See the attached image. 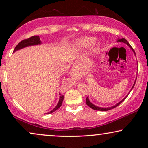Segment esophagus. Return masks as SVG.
<instances>
[{"label": "esophagus", "instance_id": "obj_1", "mask_svg": "<svg viewBox=\"0 0 148 148\" xmlns=\"http://www.w3.org/2000/svg\"><path fill=\"white\" fill-rule=\"evenodd\" d=\"M73 73V71H71V75H72V73Z\"/></svg>", "mask_w": 148, "mask_h": 148}]
</instances>
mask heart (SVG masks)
Returning <instances> with one entry per match:
<instances>
[{"label":"heart","instance_id":"b5f03b06","mask_svg":"<svg viewBox=\"0 0 148 148\" xmlns=\"http://www.w3.org/2000/svg\"><path fill=\"white\" fill-rule=\"evenodd\" d=\"M95 38L93 37H83L77 39L73 44V48L78 51H84L92 45V52H96L100 50L101 44L99 42H94Z\"/></svg>","mask_w":148,"mask_h":148}]
</instances>
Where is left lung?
I'll list each match as a JSON object with an SVG mask.
<instances>
[{
	"instance_id": "8db88e82",
	"label": "left lung",
	"mask_w": 148,
	"mask_h": 148,
	"mask_svg": "<svg viewBox=\"0 0 148 148\" xmlns=\"http://www.w3.org/2000/svg\"><path fill=\"white\" fill-rule=\"evenodd\" d=\"M116 42H122V43H124V44H127V45L128 46H129V48H130L132 50V51L133 52V53H134V54H135V51H134V50L133 49L132 47H131V45H130V44H129V42L127 41V40H126V39H125V38H122V39H118V40H116ZM136 79H137V78L135 79V82H134V84H133V86H132V88H131V90L129 91V94H127V96H125V98H123L122 100H121L120 102H118V103H117V104H115V105H114V106H110V107H105V108H104V107H99V106H96V105H94V104H92V103L90 102V100H89V98H88H88H86V104L88 105V106H90L91 108L94 109V110H100V111H106V110H111V109H112V108H114L115 107L118 106L119 105L121 104V103H122V102H123V101H124V100H125V99H126L127 97L128 96V95L129 94V93L131 92V91L132 90V89L133 88V87H134V86H135V82H136Z\"/></svg>"
}]
</instances>
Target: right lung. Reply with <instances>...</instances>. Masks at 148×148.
Returning a JSON list of instances; mask_svg holds the SVG:
<instances>
[{
	"label": "right lung",
	"mask_w": 148,
	"mask_h": 148,
	"mask_svg": "<svg viewBox=\"0 0 148 148\" xmlns=\"http://www.w3.org/2000/svg\"><path fill=\"white\" fill-rule=\"evenodd\" d=\"M42 44V42L40 39L39 36H32V37L28 38V39L23 40H22L21 42H20L18 44L17 46H16V47L15 48V49H14V50H13V52L17 51V50H21V49H22V48L27 47V46L40 45V44ZM63 99H64V96H62V95L60 94L59 100H58V104H56V106L54 107V108L52 109L51 111H50V112H48L47 114H51V113L54 112V111H56L57 109L59 108L61 106L62 101H63Z\"/></svg>",
	"instance_id": "1"
}]
</instances>
